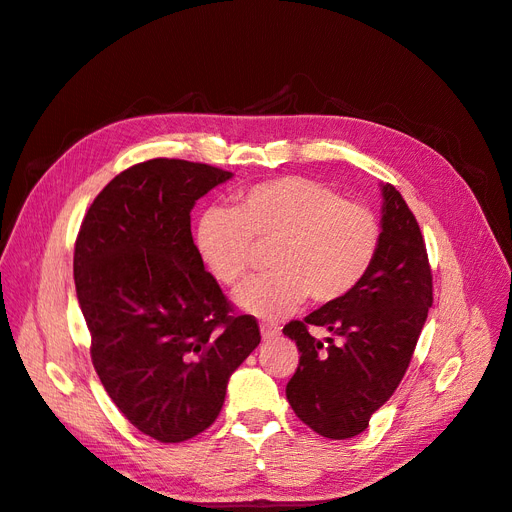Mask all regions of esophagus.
Instances as JSON below:
<instances>
[{"mask_svg": "<svg viewBox=\"0 0 512 512\" xmlns=\"http://www.w3.org/2000/svg\"><path fill=\"white\" fill-rule=\"evenodd\" d=\"M260 334H262V338L271 340V338H275V336L280 334V327L275 325V323H271V321H262L260 323Z\"/></svg>", "mask_w": 512, "mask_h": 512, "instance_id": "34e87169", "label": "esophagus"}]
</instances>
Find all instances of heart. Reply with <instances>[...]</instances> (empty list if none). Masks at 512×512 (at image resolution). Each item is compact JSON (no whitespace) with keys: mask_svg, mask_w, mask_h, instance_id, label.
Here are the masks:
<instances>
[{"mask_svg":"<svg viewBox=\"0 0 512 512\" xmlns=\"http://www.w3.org/2000/svg\"><path fill=\"white\" fill-rule=\"evenodd\" d=\"M383 239L368 204L344 200L321 181L284 176L234 193L232 209L209 206L198 217L196 247L213 278L237 286L254 265V243H271L273 271L243 284L234 301L260 319H280L308 297L331 303L362 282Z\"/></svg>","mask_w":512,"mask_h":512,"instance_id":"obj_1","label":"heart"}]
</instances>
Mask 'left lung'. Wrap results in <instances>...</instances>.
I'll return each instance as SVG.
<instances>
[{
  "label": "left lung",
  "mask_w": 512,
  "mask_h": 512,
  "mask_svg": "<svg viewBox=\"0 0 512 512\" xmlns=\"http://www.w3.org/2000/svg\"><path fill=\"white\" fill-rule=\"evenodd\" d=\"M383 239L375 265L349 295L325 303L303 321L284 325L299 366L286 385L297 418L327 439L355 437L398 383L416 351L433 273L416 215L394 185H383ZM325 326L341 342L328 347L309 334Z\"/></svg>",
  "instance_id": "left-lung-1"
}]
</instances>
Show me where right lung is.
Segmentation results:
<instances>
[{
	"label": "right lung",
	"instance_id": "right-lung-1",
	"mask_svg": "<svg viewBox=\"0 0 512 512\" xmlns=\"http://www.w3.org/2000/svg\"><path fill=\"white\" fill-rule=\"evenodd\" d=\"M232 174L150 159L105 185L81 222L73 271L105 392L161 444L200 435L222 411L234 370L260 342L191 237L198 198Z\"/></svg>",
	"mask_w": 512,
	"mask_h": 512
}]
</instances>
